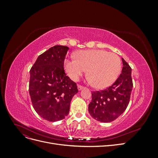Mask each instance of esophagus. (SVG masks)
Masks as SVG:
<instances>
[{"instance_id":"34e87169","label":"esophagus","mask_w":158,"mask_h":158,"mask_svg":"<svg viewBox=\"0 0 158 158\" xmlns=\"http://www.w3.org/2000/svg\"><path fill=\"white\" fill-rule=\"evenodd\" d=\"M83 88H84V87H83V86H82V85H78V90H79V91L82 90Z\"/></svg>"}]
</instances>
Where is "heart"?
<instances>
[{
    "label": "heart",
    "instance_id": "1",
    "mask_svg": "<svg viewBox=\"0 0 158 158\" xmlns=\"http://www.w3.org/2000/svg\"><path fill=\"white\" fill-rule=\"evenodd\" d=\"M75 59L64 60V69L70 77L78 80L88 70L89 81L99 89L113 84L121 69L120 57L105 50L80 51L75 54Z\"/></svg>",
    "mask_w": 158,
    "mask_h": 158
}]
</instances>
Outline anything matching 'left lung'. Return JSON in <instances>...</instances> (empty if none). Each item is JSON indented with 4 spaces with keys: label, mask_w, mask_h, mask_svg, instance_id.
I'll list each match as a JSON object with an SVG mask.
<instances>
[{
    "label": "left lung",
    "mask_w": 158,
    "mask_h": 158,
    "mask_svg": "<svg viewBox=\"0 0 158 158\" xmlns=\"http://www.w3.org/2000/svg\"><path fill=\"white\" fill-rule=\"evenodd\" d=\"M122 73L113 84L102 91L92 92V99L88 111L94 119L102 123H109L122 114L130 101L133 87L132 69L122 58Z\"/></svg>",
    "instance_id": "1"
}]
</instances>
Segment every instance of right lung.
<instances>
[{"label":"right lung","mask_w":158,"mask_h":158,"mask_svg":"<svg viewBox=\"0 0 158 158\" xmlns=\"http://www.w3.org/2000/svg\"><path fill=\"white\" fill-rule=\"evenodd\" d=\"M68 47L55 45L37 57L30 70L29 92L33 107L45 120L55 122L68 115L76 84L66 76L64 61Z\"/></svg>","instance_id":"obj_1"}]
</instances>
